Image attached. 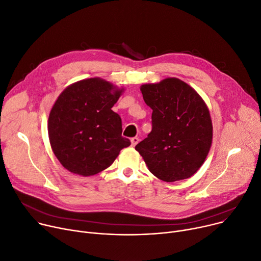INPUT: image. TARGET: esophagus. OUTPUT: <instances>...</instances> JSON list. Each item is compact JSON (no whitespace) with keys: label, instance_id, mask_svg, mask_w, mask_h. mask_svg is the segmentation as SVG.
Returning a JSON list of instances; mask_svg holds the SVG:
<instances>
[{"label":"esophagus","instance_id":"34e87169","mask_svg":"<svg viewBox=\"0 0 261 261\" xmlns=\"http://www.w3.org/2000/svg\"><path fill=\"white\" fill-rule=\"evenodd\" d=\"M138 141H139V138H138V137H133V138H131V145H132L133 147H135V146L138 144Z\"/></svg>","mask_w":261,"mask_h":261}]
</instances>
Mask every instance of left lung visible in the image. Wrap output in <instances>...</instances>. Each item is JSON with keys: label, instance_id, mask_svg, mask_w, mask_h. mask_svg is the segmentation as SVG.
Wrapping results in <instances>:
<instances>
[{"label": "left lung", "instance_id": "1", "mask_svg": "<svg viewBox=\"0 0 261 261\" xmlns=\"http://www.w3.org/2000/svg\"><path fill=\"white\" fill-rule=\"evenodd\" d=\"M153 110L152 131L136 145L149 171L175 182L192 177L204 163L212 144L209 109L200 94L178 78L140 86Z\"/></svg>", "mask_w": 261, "mask_h": 261}]
</instances>
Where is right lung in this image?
Returning a JSON list of instances; mask_svg holds the SVG:
<instances>
[{"mask_svg": "<svg viewBox=\"0 0 261 261\" xmlns=\"http://www.w3.org/2000/svg\"><path fill=\"white\" fill-rule=\"evenodd\" d=\"M102 78L68 85L54 103L48 121L51 148L70 173L93 176L112 164L121 150L130 146L122 136V120L112 111L122 96Z\"/></svg>", "mask_w": 261, "mask_h": 261, "instance_id": "add662e5", "label": "right lung"}]
</instances>
